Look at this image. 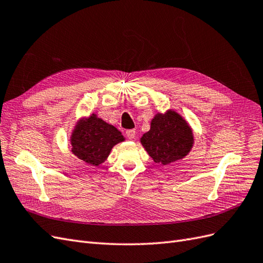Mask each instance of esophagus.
Masks as SVG:
<instances>
[{
  "label": "esophagus",
  "mask_w": 263,
  "mask_h": 263,
  "mask_svg": "<svg viewBox=\"0 0 263 263\" xmlns=\"http://www.w3.org/2000/svg\"><path fill=\"white\" fill-rule=\"evenodd\" d=\"M126 135H127V137H128V139H134L135 136H136V132H135L134 129H128V130H126Z\"/></svg>",
  "instance_id": "esophagus-1"
}]
</instances>
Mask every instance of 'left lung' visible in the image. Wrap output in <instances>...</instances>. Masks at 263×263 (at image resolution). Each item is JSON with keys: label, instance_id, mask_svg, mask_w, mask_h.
<instances>
[{"label": "left lung", "instance_id": "obj_1", "mask_svg": "<svg viewBox=\"0 0 263 263\" xmlns=\"http://www.w3.org/2000/svg\"><path fill=\"white\" fill-rule=\"evenodd\" d=\"M148 155L156 163L169 164L184 158L193 147L194 136L190 125L176 110L158 113L150 130L140 138Z\"/></svg>", "mask_w": 263, "mask_h": 263}]
</instances>
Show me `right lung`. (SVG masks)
<instances>
[{
	"label": "right lung",
	"instance_id": "obj_1",
	"mask_svg": "<svg viewBox=\"0 0 263 263\" xmlns=\"http://www.w3.org/2000/svg\"><path fill=\"white\" fill-rule=\"evenodd\" d=\"M125 138L113 125L99 118L97 114L79 121L71 135V151L80 160L99 165L104 162L112 148Z\"/></svg>",
	"mask_w": 263,
	"mask_h": 263
}]
</instances>
